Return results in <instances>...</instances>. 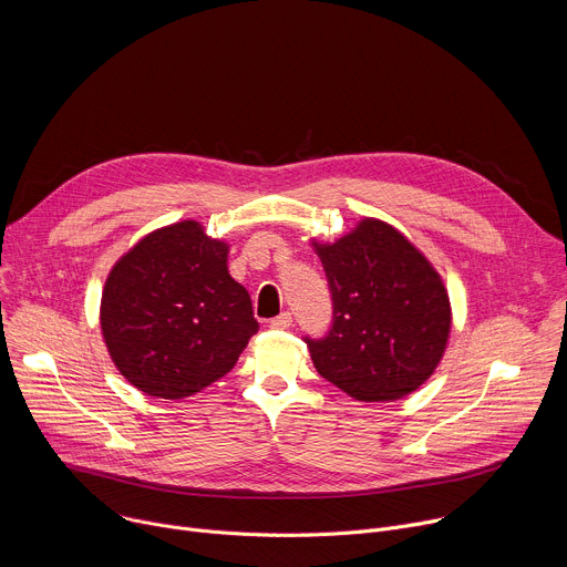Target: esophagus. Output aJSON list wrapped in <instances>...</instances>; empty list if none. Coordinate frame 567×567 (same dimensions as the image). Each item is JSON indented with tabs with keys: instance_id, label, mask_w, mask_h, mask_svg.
I'll use <instances>...</instances> for the list:
<instances>
[{
	"instance_id": "obj_1",
	"label": "esophagus",
	"mask_w": 567,
	"mask_h": 567,
	"mask_svg": "<svg viewBox=\"0 0 567 567\" xmlns=\"http://www.w3.org/2000/svg\"><path fill=\"white\" fill-rule=\"evenodd\" d=\"M271 328H274V330H287V328H291V313H289V311H282L280 316L271 318Z\"/></svg>"
}]
</instances>
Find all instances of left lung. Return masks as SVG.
I'll list each match as a JSON object with an SVG mask.
<instances>
[{"label": "left lung", "mask_w": 567, "mask_h": 567, "mask_svg": "<svg viewBox=\"0 0 567 567\" xmlns=\"http://www.w3.org/2000/svg\"><path fill=\"white\" fill-rule=\"evenodd\" d=\"M309 241L334 302L330 334L305 339L318 374L357 401L415 392L451 337V300L437 269L406 235L374 217L334 241Z\"/></svg>", "instance_id": "left-lung-1"}]
</instances>
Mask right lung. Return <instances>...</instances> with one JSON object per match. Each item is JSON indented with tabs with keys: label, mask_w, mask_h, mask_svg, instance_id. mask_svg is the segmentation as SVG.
<instances>
[{
	"label": "right lung",
	"mask_w": 567,
	"mask_h": 567,
	"mask_svg": "<svg viewBox=\"0 0 567 567\" xmlns=\"http://www.w3.org/2000/svg\"><path fill=\"white\" fill-rule=\"evenodd\" d=\"M226 262V241L195 219L147 233L116 260L103 287L101 332L134 388L184 399L233 370L260 326Z\"/></svg>",
	"instance_id": "add662e5"
}]
</instances>
